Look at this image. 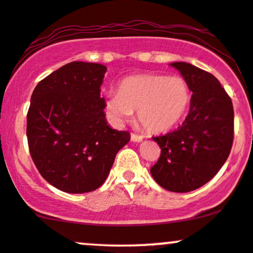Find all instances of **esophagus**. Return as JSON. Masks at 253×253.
<instances>
[{"label": "esophagus", "mask_w": 253, "mask_h": 253, "mask_svg": "<svg viewBox=\"0 0 253 253\" xmlns=\"http://www.w3.org/2000/svg\"><path fill=\"white\" fill-rule=\"evenodd\" d=\"M130 139H132V141H136V143H139V141L143 140L144 136L140 134H135V133H132V134H130Z\"/></svg>", "instance_id": "obj_1"}]
</instances>
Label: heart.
Returning a JSON list of instances; mask_svg holds the SVG:
<instances>
[{"label":"heart","instance_id":"heart-1","mask_svg":"<svg viewBox=\"0 0 253 253\" xmlns=\"http://www.w3.org/2000/svg\"><path fill=\"white\" fill-rule=\"evenodd\" d=\"M190 102V89L184 78L141 75L125 78L118 91L108 92L106 109L110 118L121 121L136 110L146 129L161 132L181 120Z\"/></svg>","mask_w":253,"mask_h":253}]
</instances>
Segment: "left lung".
<instances>
[{
    "mask_svg": "<svg viewBox=\"0 0 253 253\" xmlns=\"http://www.w3.org/2000/svg\"><path fill=\"white\" fill-rule=\"evenodd\" d=\"M187 81L190 108L177 129L153 136L161 157L151 175L164 189L188 193L210 182L227 161L233 144L231 97L210 72L189 63H171Z\"/></svg>",
    "mask_w": 253,
    "mask_h": 253,
    "instance_id": "left-lung-1",
    "label": "left lung"
}]
</instances>
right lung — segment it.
<instances>
[{"label": "right lung", "instance_id": "obj_1", "mask_svg": "<svg viewBox=\"0 0 253 253\" xmlns=\"http://www.w3.org/2000/svg\"><path fill=\"white\" fill-rule=\"evenodd\" d=\"M107 68L72 62L40 81L27 113V140L38 171L57 189L96 190L108 176L127 130L107 125L100 86Z\"/></svg>", "mask_w": 253, "mask_h": 253}]
</instances>
